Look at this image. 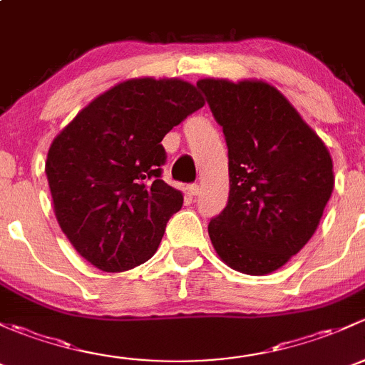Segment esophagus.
<instances>
[{
    "label": "esophagus",
    "mask_w": 365,
    "mask_h": 365,
    "mask_svg": "<svg viewBox=\"0 0 365 365\" xmlns=\"http://www.w3.org/2000/svg\"><path fill=\"white\" fill-rule=\"evenodd\" d=\"M187 191H190L191 197H197L198 191H200V186H198V182H193V184H190V186H187Z\"/></svg>",
    "instance_id": "34e87169"
}]
</instances>
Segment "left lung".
Here are the masks:
<instances>
[{
	"label": "left lung",
	"instance_id": "1",
	"mask_svg": "<svg viewBox=\"0 0 365 365\" xmlns=\"http://www.w3.org/2000/svg\"><path fill=\"white\" fill-rule=\"evenodd\" d=\"M197 88L228 148L227 207L209 221L214 250L240 272H274L318 228L332 195V158L272 86L204 78Z\"/></svg>",
	"mask_w": 365,
	"mask_h": 365
}]
</instances>
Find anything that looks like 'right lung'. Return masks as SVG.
<instances>
[{
  "label": "right lung",
  "mask_w": 365,
  "mask_h": 365,
  "mask_svg": "<svg viewBox=\"0 0 365 365\" xmlns=\"http://www.w3.org/2000/svg\"><path fill=\"white\" fill-rule=\"evenodd\" d=\"M204 107L179 78H133L82 108L45 163L56 217L81 257L123 272L156 253L181 191L161 179L165 135Z\"/></svg>",
  "instance_id": "right-lung-1"
}]
</instances>
